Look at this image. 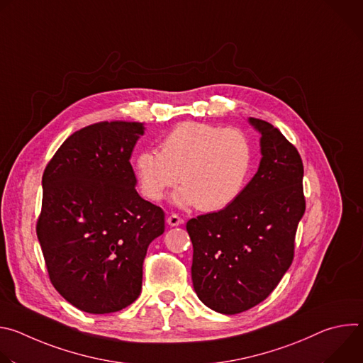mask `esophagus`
Wrapping results in <instances>:
<instances>
[{
	"mask_svg": "<svg viewBox=\"0 0 363 363\" xmlns=\"http://www.w3.org/2000/svg\"><path fill=\"white\" fill-rule=\"evenodd\" d=\"M167 223H168L171 227H177V225H181L184 221H182V218H181L178 214H171V216H168Z\"/></svg>",
	"mask_w": 363,
	"mask_h": 363,
	"instance_id": "obj_1",
	"label": "esophagus"
}]
</instances>
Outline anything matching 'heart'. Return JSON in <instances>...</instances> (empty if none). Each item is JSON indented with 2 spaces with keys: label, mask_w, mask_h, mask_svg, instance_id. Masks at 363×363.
<instances>
[{
  "label": "heart",
  "mask_w": 363,
  "mask_h": 363,
  "mask_svg": "<svg viewBox=\"0 0 363 363\" xmlns=\"http://www.w3.org/2000/svg\"><path fill=\"white\" fill-rule=\"evenodd\" d=\"M251 167V146L238 129L184 122L160 142V152L143 150L135 161L140 192L160 201L178 181L179 205L201 211L224 210L241 194Z\"/></svg>",
  "instance_id": "heart-1"
}]
</instances>
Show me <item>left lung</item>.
I'll list each match as a JSON object with an SVG mask.
<instances>
[{"mask_svg": "<svg viewBox=\"0 0 363 363\" xmlns=\"http://www.w3.org/2000/svg\"><path fill=\"white\" fill-rule=\"evenodd\" d=\"M262 133L257 174L224 210L191 218L192 283L199 300L224 315L262 303L294 258L306 210L300 153L272 123L250 118Z\"/></svg>", "mask_w": 363, "mask_h": 363, "instance_id": "8db88e82", "label": "left lung"}]
</instances>
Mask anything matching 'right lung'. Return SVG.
Returning a JSON list of instances; mask_svg holds the SVG:
<instances>
[{"instance_id": "right-lung-1", "label": "right lung", "mask_w": 363, "mask_h": 363, "mask_svg": "<svg viewBox=\"0 0 363 363\" xmlns=\"http://www.w3.org/2000/svg\"><path fill=\"white\" fill-rule=\"evenodd\" d=\"M140 122H99L70 135L43 174L37 237L51 284L87 313L119 312L140 294L143 260L165 231L161 206L136 192L129 162Z\"/></svg>"}]
</instances>
